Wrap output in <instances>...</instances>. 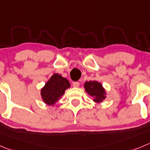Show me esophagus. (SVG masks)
<instances>
[{
  "instance_id": "34e87169",
  "label": "esophagus",
  "mask_w": 150,
  "mask_h": 150,
  "mask_svg": "<svg viewBox=\"0 0 150 150\" xmlns=\"http://www.w3.org/2000/svg\"><path fill=\"white\" fill-rule=\"evenodd\" d=\"M72 84H73L74 87H79V84H80L79 81H73V83H72Z\"/></svg>"
}]
</instances>
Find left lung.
Segmentation results:
<instances>
[{"mask_svg":"<svg viewBox=\"0 0 150 150\" xmlns=\"http://www.w3.org/2000/svg\"><path fill=\"white\" fill-rule=\"evenodd\" d=\"M85 91L93 98L97 103H102L106 98V92L103 85L97 81H86L84 84Z\"/></svg>","mask_w":150,"mask_h":150,"instance_id":"obj_1","label":"left lung"}]
</instances>
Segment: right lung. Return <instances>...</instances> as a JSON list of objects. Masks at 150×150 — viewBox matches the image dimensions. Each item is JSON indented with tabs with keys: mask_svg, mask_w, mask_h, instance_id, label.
Masks as SVG:
<instances>
[{
	"mask_svg": "<svg viewBox=\"0 0 150 150\" xmlns=\"http://www.w3.org/2000/svg\"><path fill=\"white\" fill-rule=\"evenodd\" d=\"M70 86L69 80L60 74H54L41 89L43 102L48 105H53Z\"/></svg>",
	"mask_w": 150,
	"mask_h": 150,
	"instance_id": "1",
	"label": "right lung"
}]
</instances>
